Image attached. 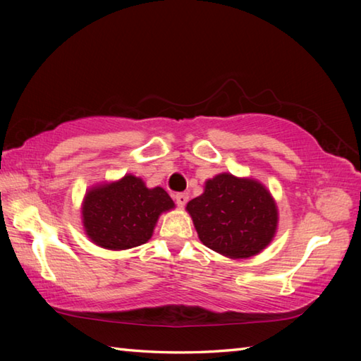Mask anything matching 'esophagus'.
<instances>
[{"instance_id":"34e87169","label":"esophagus","mask_w":361,"mask_h":361,"mask_svg":"<svg viewBox=\"0 0 361 361\" xmlns=\"http://www.w3.org/2000/svg\"><path fill=\"white\" fill-rule=\"evenodd\" d=\"M173 200L176 202V204L181 206V208H183V206H185V204L188 203V200H189V195H188L186 192H178V194H175V195H173Z\"/></svg>"}]
</instances>
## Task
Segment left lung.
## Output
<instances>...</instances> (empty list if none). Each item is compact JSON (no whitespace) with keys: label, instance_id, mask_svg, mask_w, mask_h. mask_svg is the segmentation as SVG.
<instances>
[{"label":"left lung","instance_id":"1","mask_svg":"<svg viewBox=\"0 0 361 361\" xmlns=\"http://www.w3.org/2000/svg\"><path fill=\"white\" fill-rule=\"evenodd\" d=\"M206 247L231 259L256 256L278 228V206L256 180L219 173L186 206Z\"/></svg>","mask_w":361,"mask_h":361}]
</instances>
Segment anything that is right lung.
<instances>
[{
  "label": "right lung",
  "instance_id": "1",
  "mask_svg": "<svg viewBox=\"0 0 361 361\" xmlns=\"http://www.w3.org/2000/svg\"><path fill=\"white\" fill-rule=\"evenodd\" d=\"M163 188L149 189L135 175L91 188L82 203V224L88 239L113 251L147 242L159 216L173 209Z\"/></svg>",
  "mask_w": 361,
  "mask_h": 361
}]
</instances>
